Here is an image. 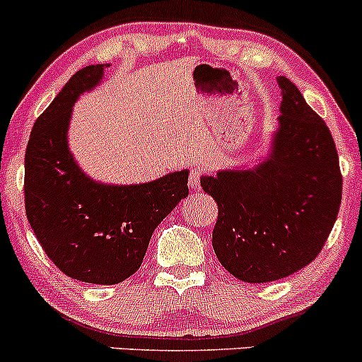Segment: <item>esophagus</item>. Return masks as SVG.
<instances>
[{
	"label": "esophagus",
	"mask_w": 362,
	"mask_h": 362,
	"mask_svg": "<svg viewBox=\"0 0 362 362\" xmlns=\"http://www.w3.org/2000/svg\"><path fill=\"white\" fill-rule=\"evenodd\" d=\"M204 175V172H202L201 168H194L192 172H190L189 175V187L192 190L199 189L201 187V177Z\"/></svg>",
	"instance_id": "obj_1"
}]
</instances>
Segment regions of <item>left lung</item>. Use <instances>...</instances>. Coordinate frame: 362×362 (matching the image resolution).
I'll use <instances>...</instances> for the list:
<instances>
[{
	"instance_id": "left-lung-1",
	"label": "left lung",
	"mask_w": 362,
	"mask_h": 362,
	"mask_svg": "<svg viewBox=\"0 0 362 362\" xmlns=\"http://www.w3.org/2000/svg\"><path fill=\"white\" fill-rule=\"evenodd\" d=\"M268 156L254 168L201 178L216 201L213 249L247 284H266L308 266L323 249L342 202L339 154L327 123L287 77Z\"/></svg>"
}]
</instances>
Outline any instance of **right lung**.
<instances>
[{"mask_svg": "<svg viewBox=\"0 0 362 362\" xmlns=\"http://www.w3.org/2000/svg\"><path fill=\"white\" fill-rule=\"evenodd\" d=\"M108 65L66 82L34 123L25 151V213L51 261L75 280L115 285L142 264L154 228L189 196V170L136 185L96 182L69 148L71 106L101 84Z\"/></svg>", "mask_w": 362, "mask_h": 362, "instance_id": "obj_1", "label": "right lung"}]
</instances>
